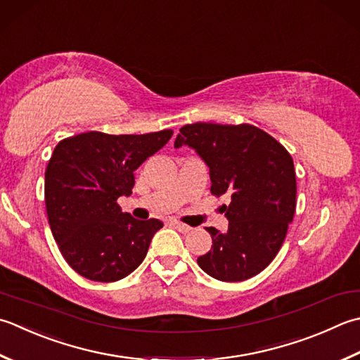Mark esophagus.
Listing matches in <instances>:
<instances>
[{
    "label": "esophagus",
    "instance_id": "1",
    "mask_svg": "<svg viewBox=\"0 0 360 360\" xmlns=\"http://www.w3.org/2000/svg\"><path fill=\"white\" fill-rule=\"evenodd\" d=\"M170 224L173 228H176L178 229L179 232H182V234H187V232H190L192 231V228L190 226H187V224H184V223H181V221H178V220H170Z\"/></svg>",
    "mask_w": 360,
    "mask_h": 360
}]
</instances>
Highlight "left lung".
<instances>
[{"instance_id":"left-lung-1","label":"left lung","mask_w":360,"mask_h":360,"mask_svg":"<svg viewBox=\"0 0 360 360\" xmlns=\"http://www.w3.org/2000/svg\"><path fill=\"white\" fill-rule=\"evenodd\" d=\"M187 145L209 167L210 192L231 195L221 207L228 231L209 228L212 248L198 257L209 276L250 279L276 257L297 207V176L285 148L252 124L195 123L179 129L174 148Z\"/></svg>"}]
</instances>
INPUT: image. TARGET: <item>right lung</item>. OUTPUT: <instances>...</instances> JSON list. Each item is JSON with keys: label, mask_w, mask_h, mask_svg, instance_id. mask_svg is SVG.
<instances>
[{"label": "right lung", "mask_w": 360, "mask_h": 360, "mask_svg": "<svg viewBox=\"0 0 360 360\" xmlns=\"http://www.w3.org/2000/svg\"><path fill=\"white\" fill-rule=\"evenodd\" d=\"M173 131L142 136L84 132L54 148L45 172L49 228L62 256L81 276L115 283L143 262L151 238L164 226L156 218L136 220L122 212L134 172L158 153Z\"/></svg>", "instance_id": "1"}]
</instances>
